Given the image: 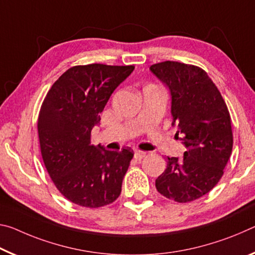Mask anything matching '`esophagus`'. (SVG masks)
Returning <instances> with one entry per match:
<instances>
[{"label":"esophagus","mask_w":255,"mask_h":255,"mask_svg":"<svg viewBox=\"0 0 255 255\" xmlns=\"http://www.w3.org/2000/svg\"><path fill=\"white\" fill-rule=\"evenodd\" d=\"M145 156H147V153H145L144 151H140V150H136V151L134 152V158L136 160H141Z\"/></svg>","instance_id":"34e87169"}]
</instances>
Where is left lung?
Listing matches in <instances>:
<instances>
[{
  "label": "left lung",
  "mask_w": 255,
  "mask_h": 255,
  "mask_svg": "<svg viewBox=\"0 0 255 255\" xmlns=\"http://www.w3.org/2000/svg\"><path fill=\"white\" fill-rule=\"evenodd\" d=\"M150 71L169 90L175 136L187 148L181 159L167 158L156 187L176 202L193 201L223 176L233 149L231 115L218 88L198 66L166 61Z\"/></svg>",
  "instance_id": "1"
}]
</instances>
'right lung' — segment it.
Listing matches in <instances>:
<instances>
[{
  "label": "right lung",
  "instance_id": "obj_1",
  "mask_svg": "<svg viewBox=\"0 0 255 255\" xmlns=\"http://www.w3.org/2000/svg\"><path fill=\"white\" fill-rule=\"evenodd\" d=\"M133 65H78L54 82L38 116L41 157L57 190L71 202L99 208L114 202L133 157L90 143L99 114Z\"/></svg>",
  "mask_w": 255,
  "mask_h": 255
}]
</instances>
